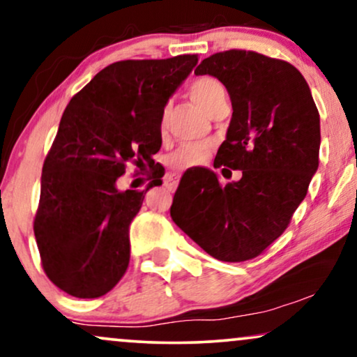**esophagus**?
I'll return each instance as SVG.
<instances>
[{
    "label": "esophagus",
    "instance_id": "obj_1",
    "mask_svg": "<svg viewBox=\"0 0 357 357\" xmlns=\"http://www.w3.org/2000/svg\"><path fill=\"white\" fill-rule=\"evenodd\" d=\"M165 186L168 191H174L176 186H178V176L176 174H166L165 176Z\"/></svg>",
    "mask_w": 357,
    "mask_h": 357
}]
</instances>
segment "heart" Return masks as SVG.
<instances>
[{
  "mask_svg": "<svg viewBox=\"0 0 357 357\" xmlns=\"http://www.w3.org/2000/svg\"><path fill=\"white\" fill-rule=\"evenodd\" d=\"M189 96L204 112L208 116L215 111L218 106L227 102V91L222 86L220 82H217L212 76H201L196 78L189 84L188 88ZM166 132V114L163 112L160 117V134ZM211 145L207 144H197V145H183L178 149L173 155L169 156V166L173 169H184L189 166L202 165L204 161L208 160L211 156Z\"/></svg>",
  "mask_w": 357,
  "mask_h": 357,
  "instance_id": "b5f03b06",
  "label": "heart"
}]
</instances>
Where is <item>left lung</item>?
<instances>
[{
    "instance_id": "8db88e82",
    "label": "left lung",
    "mask_w": 357,
    "mask_h": 357,
    "mask_svg": "<svg viewBox=\"0 0 357 357\" xmlns=\"http://www.w3.org/2000/svg\"><path fill=\"white\" fill-rule=\"evenodd\" d=\"M196 75H211L230 94L227 139L213 168L241 171L220 184L212 169L186 171L171 218L218 261L259 256L284 234L318 169L320 114L296 66L251 50L218 52Z\"/></svg>"
}]
</instances>
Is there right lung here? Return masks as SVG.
Returning a JSON list of instances; mask_svg holds the SVG:
<instances>
[{"label":"right lung","instance_id":"obj_1","mask_svg":"<svg viewBox=\"0 0 357 357\" xmlns=\"http://www.w3.org/2000/svg\"><path fill=\"white\" fill-rule=\"evenodd\" d=\"M197 60L116 61L66 106L42 168L34 218L42 268L63 292L101 297L126 274L129 225L144 194L163 176L153 160L161 146L160 117ZM129 162L154 169L145 192L116 189Z\"/></svg>","mask_w":357,"mask_h":357}]
</instances>
